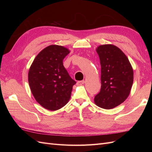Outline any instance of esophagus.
Instances as JSON below:
<instances>
[{
    "mask_svg": "<svg viewBox=\"0 0 152 152\" xmlns=\"http://www.w3.org/2000/svg\"><path fill=\"white\" fill-rule=\"evenodd\" d=\"M84 83H85L84 80H80V81H78L77 82V84L78 86H82V85H83Z\"/></svg>",
    "mask_w": 152,
    "mask_h": 152,
    "instance_id": "esophagus-1",
    "label": "esophagus"
}]
</instances>
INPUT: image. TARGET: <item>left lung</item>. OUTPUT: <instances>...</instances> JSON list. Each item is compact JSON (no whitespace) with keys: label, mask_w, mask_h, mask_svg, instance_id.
I'll return each mask as SVG.
<instances>
[{"label":"left lung","mask_w":152,"mask_h":152,"mask_svg":"<svg viewBox=\"0 0 152 152\" xmlns=\"http://www.w3.org/2000/svg\"><path fill=\"white\" fill-rule=\"evenodd\" d=\"M101 64L102 87L94 97V103L104 109H112L125 101L133 84V69L122 50L112 44L96 48Z\"/></svg>","instance_id":"obj_1"}]
</instances>
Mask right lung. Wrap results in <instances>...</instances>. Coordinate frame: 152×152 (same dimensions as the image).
Masks as SVG:
<instances>
[{
	"label": "right lung",
	"mask_w": 152,
	"mask_h": 152,
	"mask_svg": "<svg viewBox=\"0 0 152 152\" xmlns=\"http://www.w3.org/2000/svg\"><path fill=\"white\" fill-rule=\"evenodd\" d=\"M68 49L50 45L37 55L28 72V83L35 100L44 108L55 111L63 107L76 84L63 64Z\"/></svg>",
	"instance_id": "obj_1"
}]
</instances>
